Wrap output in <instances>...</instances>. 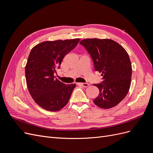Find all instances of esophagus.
I'll return each instance as SVG.
<instances>
[{"label": "esophagus", "mask_w": 153, "mask_h": 153, "mask_svg": "<svg viewBox=\"0 0 153 153\" xmlns=\"http://www.w3.org/2000/svg\"><path fill=\"white\" fill-rule=\"evenodd\" d=\"M77 85H81V86H83L84 87H87L89 85V84H88V83H77Z\"/></svg>", "instance_id": "34e87169"}]
</instances>
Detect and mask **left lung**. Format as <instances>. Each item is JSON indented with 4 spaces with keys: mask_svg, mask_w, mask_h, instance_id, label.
<instances>
[{
    "mask_svg": "<svg viewBox=\"0 0 153 153\" xmlns=\"http://www.w3.org/2000/svg\"><path fill=\"white\" fill-rule=\"evenodd\" d=\"M80 44L91 55L95 70L103 76L101 84H94L100 90L94 103L104 109L114 107L126 97L131 85L132 68L127 52L110 39L88 38Z\"/></svg>",
    "mask_w": 153,
    "mask_h": 153,
    "instance_id": "obj_1",
    "label": "left lung"
}]
</instances>
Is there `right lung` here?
Returning a JSON list of instances; mask_svg holds the SVG:
<instances>
[{
  "instance_id": "obj_1",
  "label": "right lung",
  "mask_w": 153,
  "mask_h": 153,
  "mask_svg": "<svg viewBox=\"0 0 153 153\" xmlns=\"http://www.w3.org/2000/svg\"><path fill=\"white\" fill-rule=\"evenodd\" d=\"M80 39L43 41L32 48L25 66L27 88L41 108L56 112L69 100L75 84L66 85L54 76L63 58L75 48Z\"/></svg>"
}]
</instances>
